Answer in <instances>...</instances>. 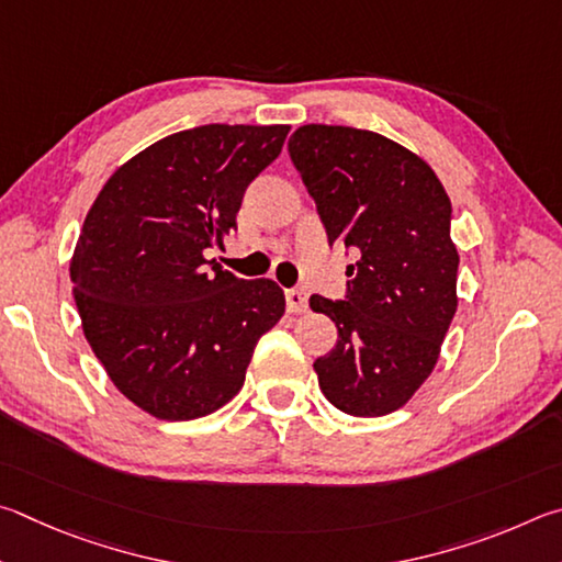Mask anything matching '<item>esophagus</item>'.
Wrapping results in <instances>:
<instances>
[{
    "mask_svg": "<svg viewBox=\"0 0 562 562\" xmlns=\"http://www.w3.org/2000/svg\"><path fill=\"white\" fill-rule=\"evenodd\" d=\"M286 308H289V313H306V308H308L306 293L299 289L286 291Z\"/></svg>",
    "mask_w": 562,
    "mask_h": 562,
    "instance_id": "1",
    "label": "esophagus"
}]
</instances>
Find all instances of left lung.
<instances>
[{"mask_svg": "<svg viewBox=\"0 0 562 562\" xmlns=\"http://www.w3.org/2000/svg\"><path fill=\"white\" fill-rule=\"evenodd\" d=\"M328 241H346L348 301L311 296L338 342L313 362L330 405L352 417L405 407L435 370L457 313L451 200L435 170L390 137L303 125L289 140Z\"/></svg>", "mask_w": 562, "mask_h": 562, "instance_id": "1", "label": "left lung"}]
</instances>
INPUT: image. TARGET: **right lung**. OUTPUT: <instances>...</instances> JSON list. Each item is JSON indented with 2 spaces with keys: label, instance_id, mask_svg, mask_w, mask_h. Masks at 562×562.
Returning a JSON list of instances; mask_svg holds the SVG:
<instances>
[{
  "label": "right lung",
  "instance_id": "1",
  "mask_svg": "<svg viewBox=\"0 0 562 562\" xmlns=\"http://www.w3.org/2000/svg\"><path fill=\"white\" fill-rule=\"evenodd\" d=\"M291 125H200L162 137L108 177L71 256L88 346L147 415H212L241 390L254 348L286 311L271 279L206 259L236 229L244 190Z\"/></svg>",
  "mask_w": 562,
  "mask_h": 562
}]
</instances>
